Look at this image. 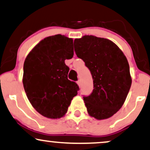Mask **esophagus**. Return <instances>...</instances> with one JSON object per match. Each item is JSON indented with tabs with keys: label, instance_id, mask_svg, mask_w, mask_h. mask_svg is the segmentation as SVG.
Masks as SVG:
<instances>
[{
	"label": "esophagus",
	"instance_id": "1",
	"mask_svg": "<svg viewBox=\"0 0 150 150\" xmlns=\"http://www.w3.org/2000/svg\"><path fill=\"white\" fill-rule=\"evenodd\" d=\"M77 84H78V86L79 87H80V86H81V80H80V79H79V80L77 81Z\"/></svg>",
	"mask_w": 150,
	"mask_h": 150
}]
</instances>
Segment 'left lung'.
I'll use <instances>...</instances> for the list:
<instances>
[{"label":"left lung","instance_id":"8db88e82","mask_svg":"<svg viewBox=\"0 0 150 150\" xmlns=\"http://www.w3.org/2000/svg\"><path fill=\"white\" fill-rule=\"evenodd\" d=\"M77 57L91 73L93 90L84 96L87 111L98 120L111 117L122 107L132 85L126 57L109 39L85 35L74 41Z\"/></svg>","mask_w":150,"mask_h":150}]
</instances>
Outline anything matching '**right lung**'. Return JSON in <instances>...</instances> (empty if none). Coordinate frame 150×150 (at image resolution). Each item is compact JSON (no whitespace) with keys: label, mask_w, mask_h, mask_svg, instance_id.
I'll return each mask as SVG.
<instances>
[{"label":"right lung","mask_w":150,"mask_h":150,"mask_svg":"<svg viewBox=\"0 0 150 150\" xmlns=\"http://www.w3.org/2000/svg\"><path fill=\"white\" fill-rule=\"evenodd\" d=\"M73 39L57 35L45 38L28 54L23 84L33 107L40 114L57 119L67 112L79 86L68 79L65 60L73 57Z\"/></svg>","instance_id":"1"}]
</instances>
